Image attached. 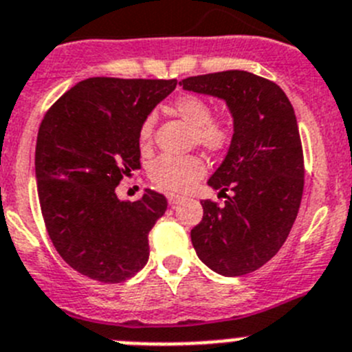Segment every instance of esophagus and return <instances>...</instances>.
<instances>
[{
	"label": "esophagus",
	"instance_id": "1",
	"mask_svg": "<svg viewBox=\"0 0 352 352\" xmlns=\"http://www.w3.org/2000/svg\"><path fill=\"white\" fill-rule=\"evenodd\" d=\"M180 199H182V198H180V196H177V195H168V203H170V205H172V206H175L177 203L180 201Z\"/></svg>",
	"mask_w": 352,
	"mask_h": 352
}]
</instances>
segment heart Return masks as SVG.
I'll use <instances>...</instances> for the list:
<instances>
[{"mask_svg":"<svg viewBox=\"0 0 352 352\" xmlns=\"http://www.w3.org/2000/svg\"><path fill=\"white\" fill-rule=\"evenodd\" d=\"M172 113L192 128V140L208 153H222L231 146L232 126L231 118L221 114L212 116L208 100L196 94H182L172 102ZM154 133V118L147 116L139 128V142L149 149ZM205 175V163L198 156H160L151 163L149 179L157 187L168 192H184L196 180Z\"/></svg>","mask_w":352,"mask_h":352,"instance_id":"obj_1","label":"heart"}]
</instances>
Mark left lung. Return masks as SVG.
Here are the masks:
<instances>
[{"label": "left lung", "instance_id": "8db88e82", "mask_svg": "<svg viewBox=\"0 0 352 352\" xmlns=\"http://www.w3.org/2000/svg\"><path fill=\"white\" fill-rule=\"evenodd\" d=\"M180 85L226 100L234 120L228 156L208 180L226 201H201L192 246L201 262L222 276L257 271L287 241L304 191L294 107L274 81L246 71L191 76Z\"/></svg>", "mask_w": 352, "mask_h": 352}]
</instances>
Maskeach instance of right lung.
Wrapping results in <instances>:
<instances>
[{
	"mask_svg": "<svg viewBox=\"0 0 352 352\" xmlns=\"http://www.w3.org/2000/svg\"><path fill=\"white\" fill-rule=\"evenodd\" d=\"M177 80L88 78L47 111L36 140L43 221L55 250L74 271L121 283L149 258V231L166 198L146 189L120 201L116 187L140 168L139 128Z\"/></svg>",
	"mask_w": 352,
	"mask_h": 352,
	"instance_id": "add662e5",
	"label": "right lung"
}]
</instances>
